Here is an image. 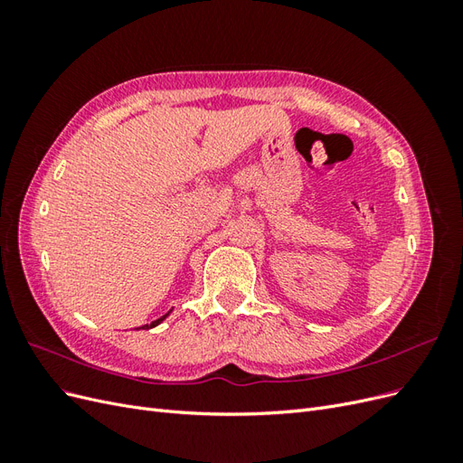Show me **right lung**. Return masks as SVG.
Returning <instances> with one entry per match:
<instances>
[{"instance_id": "add662e5", "label": "right lung", "mask_w": 463, "mask_h": 463, "mask_svg": "<svg viewBox=\"0 0 463 463\" xmlns=\"http://www.w3.org/2000/svg\"><path fill=\"white\" fill-rule=\"evenodd\" d=\"M165 317H167V315H164V317H160V318H158V320H154V322H150V325H145V326H143V328H152V326H156V325H160V322H162V320H164V318H165Z\"/></svg>"}]
</instances>
